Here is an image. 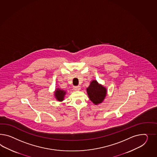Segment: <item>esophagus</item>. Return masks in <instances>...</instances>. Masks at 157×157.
Wrapping results in <instances>:
<instances>
[{
  "label": "esophagus",
  "instance_id": "obj_1",
  "mask_svg": "<svg viewBox=\"0 0 157 157\" xmlns=\"http://www.w3.org/2000/svg\"><path fill=\"white\" fill-rule=\"evenodd\" d=\"M74 89L75 90V91H79L81 89V86H75L74 87Z\"/></svg>",
  "mask_w": 157,
  "mask_h": 157
}]
</instances>
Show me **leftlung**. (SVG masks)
Segmentation results:
<instances>
[{"label":"left lung","instance_id":"obj_1","mask_svg":"<svg viewBox=\"0 0 157 157\" xmlns=\"http://www.w3.org/2000/svg\"><path fill=\"white\" fill-rule=\"evenodd\" d=\"M90 101L95 105H98L103 102L107 95V89L96 80L90 82L89 86L86 89Z\"/></svg>","mask_w":157,"mask_h":157}]
</instances>
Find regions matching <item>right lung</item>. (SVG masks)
Segmentation results:
<instances>
[{
    "instance_id": "add662e5",
    "label": "right lung",
    "mask_w": 157,
    "mask_h": 157,
    "mask_svg": "<svg viewBox=\"0 0 157 157\" xmlns=\"http://www.w3.org/2000/svg\"><path fill=\"white\" fill-rule=\"evenodd\" d=\"M66 94V91L60 89L59 88H56L54 91V96L57 101L59 102H62L64 101V98Z\"/></svg>"
}]
</instances>
